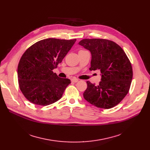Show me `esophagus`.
<instances>
[{"instance_id": "34e87169", "label": "esophagus", "mask_w": 150, "mask_h": 150, "mask_svg": "<svg viewBox=\"0 0 150 150\" xmlns=\"http://www.w3.org/2000/svg\"><path fill=\"white\" fill-rule=\"evenodd\" d=\"M78 81V79H76V78H74V79H72V82L73 83H77Z\"/></svg>"}]
</instances>
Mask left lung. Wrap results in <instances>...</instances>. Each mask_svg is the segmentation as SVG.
Here are the masks:
<instances>
[{
  "label": "left lung",
  "instance_id": "obj_1",
  "mask_svg": "<svg viewBox=\"0 0 150 150\" xmlns=\"http://www.w3.org/2000/svg\"><path fill=\"white\" fill-rule=\"evenodd\" d=\"M78 44L90 51V70H100L101 81L98 86L87 81L84 99L103 109L114 107L128 93L132 78L131 62L121 47L103 39H84Z\"/></svg>",
  "mask_w": 150,
  "mask_h": 150
}]
</instances>
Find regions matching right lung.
Segmentation results:
<instances>
[{"label": "right lung", "mask_w": 150, "mask_h": 150, "mask_svg": "<svg viewBox=\"0 0 150 150\" xmlns=\"http://www.w3.org/2000/svg\"><path fill=\"white\" fill-rule=\"evenodd\" d=\"M76 39L48 38L39 41L24 52L18 67L19 88L25 97L35 105L47 106L59 100L71 83L53 72Z\"/></svg>", "instance_id": "add662e5"}]
</instances>
